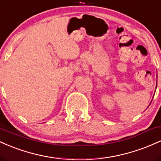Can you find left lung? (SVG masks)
Here are the masks:
<instances>
[{
    "label": "left lung",
    "instance_id": "1",
    "mask_svg": "<svg viewBox=\"0 0 161 161\" xmlns=\"http://www.w3.org/2000/svg\"><path fill=\"white\" fill-rule=\"evenodd\" d=\"M149 105H150V104H149Z\"/></svg>",
    "mask_w": 161,
    "mask_h": 161
}]
</instances>
